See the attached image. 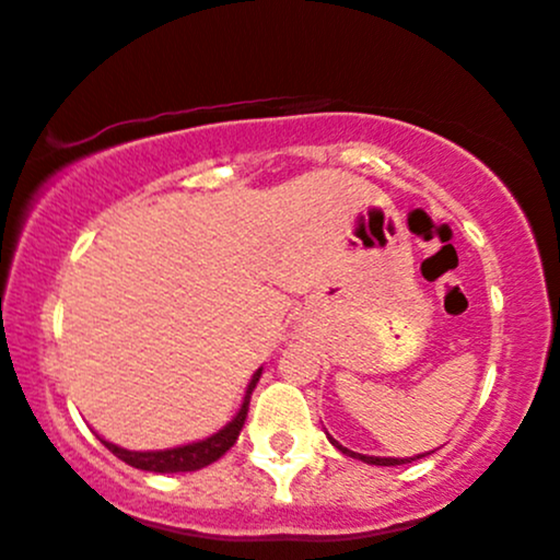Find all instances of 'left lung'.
I'll list each match as a JSON object with an SVG mask.
<instances>
[{
  "mask_svg": "<svg viewBox=\"0 0 560 560\" xmlns=\"http://www.w3.org/2000/svg\"><path fill=\"white\" fill-rule=\"evenodd\" d=\"M330 443H332L335 448H338L340 453H346V456H351V458H361V462H364V464H374V466H398V464H409V462H413V458H383V456H364V453H353V451L343 448V445H340L338 440H332V438H330ZM422 456H424V453H422ZM422 456H417V458H422Z\"/></svg>",
  "mask_w": 560,
  "mask_h": 560,
  "instance_id": "1",
  "label": "left lung"
}]
</instances>
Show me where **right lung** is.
Wrapping results in <instances>:
<instances>
[{
  "instance_id": "obj_1",
  "label": "right lung",
  "mask_w": 560,
  "mask_h": 560,
  "mask_svg": "<svg viewBox=\"0 0 560 560\" xmlns=\"http://www.w3.org/2000/svg\"><path fill=\"white\" fill-rule=\"evenodd\" d=\"M259 377H261V370H256L252 383H248V387H246V396H243L241 409L233 417V422H228L220 432L199 440V443H188V445H180V448H167V451H128V448H120V445L109 443V440H104V438H98V440H102V443L107 445V448L115 453L120 462L136 466V469H143V471L173 475V471L203 469V466L214 464L217 458L225 456V453L235 445V440H238L241 430H243V422H246V417H248V400H252V393H254L256 383H259Z\"/></svg>"
}]
</instances>
